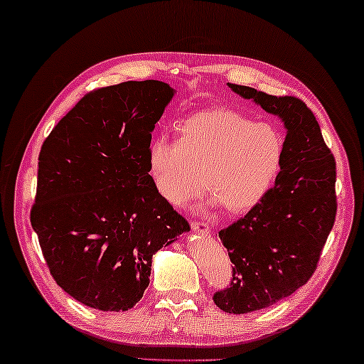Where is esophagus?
<instances>
[{
    "mask_svg": "<svg viewBox=\"0 0 364 364\" xmlns=\"http://www.w3.org/2000/svg\"><path fill=\"white\" fill-rule=\"evenodd\" d=\"M192 229L195 232H200V234H210V226L206 225L203 221H192Z\"/></svg>",
    "mask_w": 364,
    "mask_h": 364,
    "instance_id": "obj_1",
    "label": "esophagus"
}]
</instances>
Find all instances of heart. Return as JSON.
<instances>
[{"label": "heart", "mask_w": 364, "mask_h": 364, "mask_svg": "<svg viewBox=\"0 0 364 364\" xmlns=\"http://www.w3.org/2000/svg\"><path fill=\"white\" fill-rule=\"evenodd\" d=\"M178 141L158 136L148 148V172L156 192L183 205L205 187L210 205L244 213L259 203L282 169L284 141L270 124L229 109L190 115L178 125Z\"/></svg>", "instance_id": "1"}]
</instances>
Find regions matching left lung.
<instances>
[{"mask_svg": "<svg viewBox=\"0 0 364 364\" xmlns=\"http://www.w3.org/2000/svg\"><path fill=\"white\" fill-rule=\"evenodd\" d=\"M229 87L278 115L287 128L275 186L247 215L220 231L234 267L231 284L216 291L213 301L229 314H247L288 298L316 272L337 215V171L303 100L247 86Z\"/></svg>", "mask_w": 364, "mask_h": 364, "instance_id": "8db88e82", "label": "left lung"}]
</instances>
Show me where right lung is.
<instances>
[{
	"instance_id": "right-lung-1",
	"label": "right lung",
	"mask_w": 364,
	"mask_h": 364,
	"mask_svg": "<svg viewBox=\"0 0 364 364\" xmlns=\"http://www.w3.org/2000/svg\"><path fill=\"white\" fill-rule=\"evenodd\" d=\"M174 92L154 80L96 89L42 144L32 228L58 287L92 309H132L153 255L190 231L148 172L151 132Z\"/></svg>"
}]
</instances>
